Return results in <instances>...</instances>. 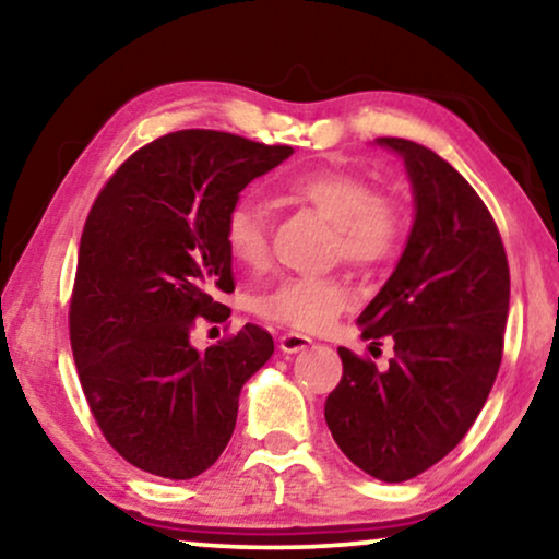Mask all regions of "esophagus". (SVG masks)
<instances>
[{
  "label": "esophagus",
  "instance_id": "esophagus-1",
  "mask_svg": "<svg viewBox=\"0 0 559 559\" xmlns=\"http://www.w3.org/2000/svg\"><path fill=\"white\" fill-rule=\"evenodd\" d=\"M312 346V338L302 333H285L280 335V348L285 350V354H300V350L310 348Z\"/></svg>",
  "mask_w": 559,
  "mask_h": 559
}]
</instances>
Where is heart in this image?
Listing matches in <instances>:
<instances>
[{"instance_id":"1","label":"heart","mask_w":559,"mask_h":559,"mask_svg":"<svg viewBox=\"0 0 559 559\" xmlns=\"http://www.w3.org/2000/svg\"><path fill=\"white\" fill-rule=\"evenodd\" d=\"M287 198L300 201L335 226V254L358 266H373L392 254L402 236V213L373 195L361 175L308 170L282 182ZM224 243L236 264L257 270L266 262V211L254 201H236L224 221ZM350 302L338 277H285L254 297L251 308L266 320L297 331H323Z\"/></svg>"}]
</instances>
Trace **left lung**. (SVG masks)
I'll use <instances>...</instances> for the list:
<instances>
[{"label":"left lung","instance_id":"left-lung-1","mask_svg":"<svg viewBox=\"0 0 559 559\" xmlns=\"http://www.w3.org/2000/svg\"><path fill=\"white\" fill-rule=\"evenodd\" d=\"M407 170L415 218L392 277L358 316L364 338L394 341L386 371L338 348L325 423L343 455L384 484L415 478L476 423L501 366L509 264L468 180L432 150L373 140Z\"/></svg>","mask_w":559,"mask_h":559}]
</instances>
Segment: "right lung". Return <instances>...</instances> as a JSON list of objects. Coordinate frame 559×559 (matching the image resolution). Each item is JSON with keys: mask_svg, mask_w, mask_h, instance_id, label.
<instances>
[{"mask_svg": "<svg viewBox=\"0 0 559 559\" xmlns=\"http://www.w3.org/2000/svg\"><path fill=\"white\" fill-rule=\"evenodd\" d=\"M285 144L186 129L136 150L98 193L71 300L75 369L104 438L152 476L188 480L231 440L239 394L274 354L247 323L198 350L195 318L226 320L224 221L239 193L293 155Z\"/></svg>", "mask_w": 559, "mask_h": 559, "instance_id": "add662e5", "label": "right lung"}]
</instances>
